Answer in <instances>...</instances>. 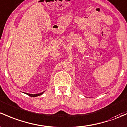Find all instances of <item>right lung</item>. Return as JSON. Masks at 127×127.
Returning <instances> with one entry per match:
<instances>
[{
  "label": "right lung",
  "instance_id": "obj_1",
  "mask_svg": "<svg viewBox=\"0 0 127 127\" xmlns=\"http://www.w3.org/2000/svg\"><path fill=\"white\" fill-rule=\"evenodd\" d=\"M43 93H44V92H43ZM43 93H40V94H27V93H26V94H27V95H29V96H30V97H37V96L42 95V94H43Z\"/></svg>",
  "mask_w": 127,
  "mask_h": 127
}]
</instances>
